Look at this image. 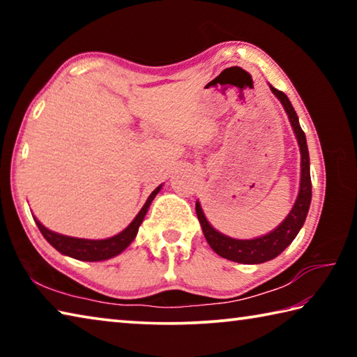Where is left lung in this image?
Instances as JSON below:
<instances>
[{
  "mask_svg": "<svg viewBox=\"0 0 357 357\" xmlns=\"http://www.w3.org/2000/svg\"><path fill=\"white\" fill-rule=\"evenodd\" d=\"M271 91L274 93L280 104L285 108L288 114L289 123L294 130L296 140L299 144L301 151V184H299V193L298 198L293 204L289 214L285 217L279 227L268 234H263L259 238L253 239H234L225 236L220 231L211 225L208 222L206 215H204L200 202H197L195 209L198 220L202 223L203 234L206 238L208 244L211 245L217 255L222 258H227L229 261L243 263V264H259L269 259H274L279 257L280 253L287 249V247L293 243L294 238L298 236L299 229L302 228L305 222L307 213H309L310 202H312V181H310V157H309V148H307V140L304 130L301 129L299 118L296 114L291 102L287 98L285 93L275 89L273 84H269Z\"/></svg>",
  "mask_w": 357,
  "mask_h": 357,
  "instance_id": "1",
  "label": "left lung"
}]
</instances>
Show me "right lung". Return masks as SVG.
Returning <instances> with one entry per match:
<instances>
[{
	"instance_id": "right-lung-1",
	"label": "right lung",
	"mask_w": 357,
	"mask_h": 357,
	"mask_svg": "<svg viewBox=\"0 0 357 357\" xmlns=\"http://www.w3.org/2000/svg\"><path fill=\"white\" fill-rule=\"evenodd\" d=\"M160 189H162V184L153 190V193L148 197L146 203H144L143 208L140 209V213L135 215V219L130 222V225L128 228H124L121 233L107 239H83V238L66 236V234H59L45 228L38 219H36V217H34V222L40 229L42 236L47 239V243L55 247V249L59 253H63V255L80 259V261H104V259L119 255L121 252L128 249V247L132 244V241L135 239L138 228H140L144 215L148 213L151 203H153V200L155 198L157 193L160 192Z\"/></svg>"
}]
</instances>
